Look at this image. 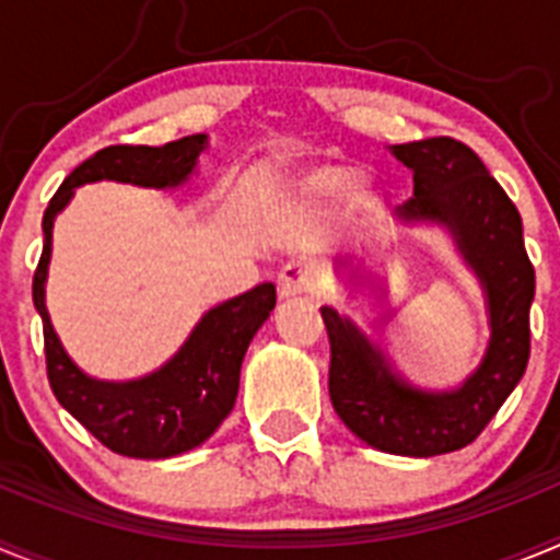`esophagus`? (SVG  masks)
<instances>
[{
  "label": "esophagus",
  "instance_id": "obj_1",
  "mask_svg": "<svg viewBox=\"0 0 560 560\" xmlns=\"http://www.w3.org/2000/svg\"><path fill=\"white\" fill-rule=\"evenodd\" d=\"M316 285H319V271H316V266L300 264V260L283 266V271L277 275V291H280L283 300H289V296L314 294Z\"/></svg>",
  "mask_w": 560,
  "mask_h": 560
}]
</instances>
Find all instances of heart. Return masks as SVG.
Returning a JSON list of instances; mask_svg holds the SVG:
<instances>
[{
    "mask_svg": "<svg viewBox=\"0 0 560 560\" xmlns=\"http://www.w3.org/2000/svg\"><path fill=\"white\" fill-rule=\"evenodd\" d=\"M345 179H348V173L341 171V167H316L303 179V190L314 196V199H330V196L339 192Z\"/></svg>",
    "mask_w": 560,
    "mask_h": 560,
    "instance_id": "obj_1",
    "label": "heart"
}]
</instances>
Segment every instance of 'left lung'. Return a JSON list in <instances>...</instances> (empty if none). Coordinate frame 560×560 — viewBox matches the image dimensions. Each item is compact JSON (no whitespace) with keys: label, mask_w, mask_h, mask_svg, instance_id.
<instances>
[{"label":"left lung","mask_w":560,"mask_h":560,"mask_svg":"<svg viewBox=\"0 0 560 560\" xmlns=\"http://www.w3.org/2000/svg\"><path fill=\"white\" fill-rule=\"evenodd\" d=\"M389 151L412 171L415 196L400 221H429L452 232L459 255L479 277L491 339L463 387L427 393L400 378L350 319L325 305L330 339V404L368 446L404 457L465 448L516 389L530 359V305L536 271L524 252L522 215L465 142L452 137L404 142Z\"/></svg>","instance_id":"left-lung-1"}]
</instances>
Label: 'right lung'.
<instances>
[{"instance_id":"obj_1","label":"right lung","mask_w":560,"mask_h":560,"mask_svg":"<svg viewBox=\"0 0 560 560\" xmlns=\"http://www.w3.org/2000/svg\"><path fill=\"white\" fill-rule=\"evenodd\" d=\"M205 148L207 133L182 137L160 148L108 145L69 173L44 210V252L33 275V303L44 323L49 387L72 418L81 420L103 446L122 457H176L201 446L224 423L235 407L246 348L269 319L277 291L271 283H260L207 311L179 353L145 378H89L63 350L44 303L52 221L69 205L75 187L89 182H128L156 190L185 185Z\"/></svg>"}]
</instances>
